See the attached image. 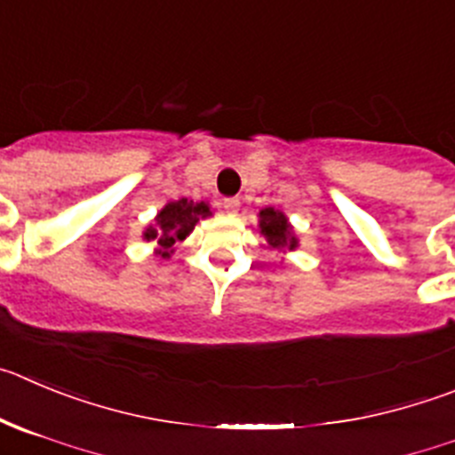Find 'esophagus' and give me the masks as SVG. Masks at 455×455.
I'll use <instances>...</instances> for the list:
<instances>
[{
    "label": "esophagus",
    "mask_w": 455,
    "mask_h": 455,
    "mask_svg": "<svg viewBox=\"0 0 455 455\" xmlns=\"http://www.w3.org/2000/svg\"><path fill=\"white\" fill-rule=\"evenodd\" d=\"M222 208H224V213L235 215L237 211H240V199H237V197H227L222 202Z\"/></svg>",
    "instance_id": "1"
}]
</instances>
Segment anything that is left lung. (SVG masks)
<instances>
[{"mask_svg":"<svg viewBox=\"0 0 455 455\" xmlns=\"http://www.w3.org/2000/svg\"><path fill=\"white\" fill-rule=\"evenodd\" d=\"M260 228L262 235L267 237L274 249H294L296 247V237L291 235V227L287 222V218L274 208H265L260 211Z\"/></svg>","mask_w":455,"mask_h":455,"instance_id":"obj_1","label":"left lung"}]
</instances>
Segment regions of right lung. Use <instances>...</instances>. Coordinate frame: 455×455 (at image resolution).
I'll use <instances>...</instances> for the list:
<instances>
[{
  "mask_svg": "<svg viewBox=\"0 0 455 455\" xmlns=\"http://www.w3.org/2000/svg\"><path fill=\"white\" fill-rule=\"evenodd\" d=\"M211 211L204 202H193V199H180V202H170L168 206L156 215L155 227L146 228L143 237L146 240H155L159 244V256L170 258L172 253V244L180 240H184L190 231L195 228V224L199 220L208 218Z\"/></svg>",
  "mask_w": 455,
  "mask_h": 455,
  "instance_id": "right-lung-1",
  "label": "right lung"
}]
</instances>
